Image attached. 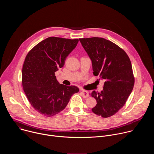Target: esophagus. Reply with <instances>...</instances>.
<instances>
[{
	"label": "esophagus",
	"mask_w": 154,
	"mask_h": 154,
	"mask_svg": "<svg viewBox=\"0 0 154 154\" xmlns=\"http://www.w3.org/2000/svg\"><path fill=\"white\" fill-rule=\"evenodd\" d=\"M81 93H82V96L84 98H87L88 97H89V93L88 91L85 90H81Z\"/></svg>",
	"instance_id": "34e87169"
}]
</instances>
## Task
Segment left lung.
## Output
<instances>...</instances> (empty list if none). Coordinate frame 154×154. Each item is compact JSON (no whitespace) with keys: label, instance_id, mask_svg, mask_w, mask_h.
<instances>
[{"label":"left lung","instance_id":"1","mask_svg":"<svg viewBox=\"0 0 154 154\" xmlns=\"http://www.w3.org/2000/svg\"><path fill=\"white\" fill-rule=\"evenodd\" d=\"M79 40L92 61L93 74L105 80L100 93H91L97 101L92 112L102 118L110 117L125 105L134 88L130 60L122 48L109 40L98 37Z\"/></svg>","mask_w":154,"mask_h":154}]
</instances>
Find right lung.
Masks as SVG:
<instances>
[{
    "label": "right lung",
    "instance_id": "add662e5",
    "mask_svg": "<svg viewBox=\"0 0 154 154\" xmlns=\"http://www.w3.org/2000/svg\"><path fill=\"white\" fill-rule=\"evenodd\" d=\"M78 42V39L49 37L26 57L22 72L23 90L31 105L44 116L51 117L61 112L79 91L75 86L60 84L55 74Z\"/></svg>",
    "mask_w": 154,
    "mask_h": 154
}]
</instances>
